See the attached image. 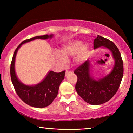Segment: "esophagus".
Listing matches in <instances>:
<instances>
[{
  "label": "esophagus",
  "mask_w": 133,
  "mask_h": 133,
  "mask_svg": "<svg viewBox=\"0 0 133 133\" xmlns=\"http://www.w3.org/2000/svg\"><path fill=\"white\" fill-rule=\"evenodd\" d=\"M71 72H72L71 71H66V72H65V76H67L68 74L71 73Z\"/></svg>",
  "instance_id": "1"
}]
</instances>
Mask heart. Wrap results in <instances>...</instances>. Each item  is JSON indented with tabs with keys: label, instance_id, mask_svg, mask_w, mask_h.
Listing matches in <instances>:
<instances>
[{
	"label": "heart",
	"instance_id": "1",
	"mask_svg": "<svg viewBox=\"0 0 133 133\" xmlns=\"http://www.w3.org/2000/svg\"><path fill=\"white\" fill-rule=\"evenodd\" d=\"M90 51V47L88 43H83L79 39L70 40L64 43L59 52L54 54V57L62 66L67 64V59L73 56L72 61L76 65H81L87 61Z\"/></svg>",
	"mask_w": 133,
	"mask_h": 133
}]
</instances>
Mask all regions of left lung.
Wrapping results in <instances>:
<instances>
[{"mask_svg":"<svg viewBox=\"0 0 133 133\" xmlns=\"http://www.w3.org/2000/svg\"><path fill=\"white\" fill-rule=\"evenodd\" d=\"M107 49L112 54L114 64L111 71L99 79L92 76L90 60L74 71L77 76L76 90L77 94L89 104L99 105L108 102L114 96L121 85L123 74V61L119 49L112 42L97 35L94 40V49Z\"/></svg>","mask_w":133,"mask_h":133,"instance_id":"left-lung-1","label":"left lung"}]
</instances>
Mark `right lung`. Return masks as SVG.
I'll list each match as a JSON object with an SVG mask.
<instances>
[{
    "mask_svg": "<svg viewBox=\"0 0 133 133\" xmlns=\"http://www.w3.org/2000/svg\"><path fill=\"white\" fill-rule=\"evenodd\" d=\"M53 34L37 36L23 41L16 48L12 56L10 68L11 79L19 97L27 105L35 108H45L50 105L57 96L61 83L64 79L65 71L55 72L49 71L41 82L36 85H26L17 77L15 71L16 54L22 45L36 39L47 40L53 37Z\"/></svg>",
    "mask_w": 133,
    "mask_h": 133,
    "instance_id": "obj_1",
    "label": "right lung"
}]
</instances>
